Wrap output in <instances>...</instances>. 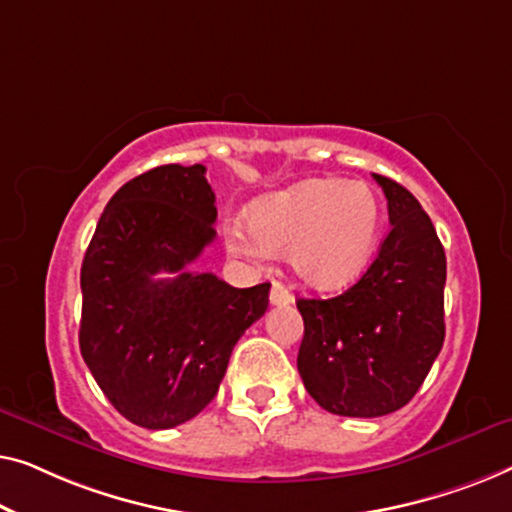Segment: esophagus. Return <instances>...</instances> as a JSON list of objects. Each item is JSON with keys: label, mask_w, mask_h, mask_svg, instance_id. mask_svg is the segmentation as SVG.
<instances>
[{"label": "esophagus", "mask_w": 512, "mask_h": 512, "mask_svg": "<svg viewBox=\"0 0 512 512\" xmlns=\"http://www.w3.org/2000/svg\"><path fill=\"white\" fill-rule=\"evenodd\" d=\"M269 301H271V306H290L292 301H294V297H292V292L287 290L283 283H273L271 285Z\"/></svg>", "instance_id": "1"}]
</instances>
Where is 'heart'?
<instances>
[{
    "label": "heart",
    "mask_w": 512,
    "mask_h": 512,
    "mask_svg": "<svg viewBox=\"0 0 512 512\" xmlns=\"http://www.w3.org/2000/svg\"><path fill=\"white\" fill-rule=\"evenodd\" d=\"M380 201L366 183L313 178L250 206L248 220L225 227L227 250L248 262L290 255L315 290H341L369 266L380 234Z\"/></svg>",
    "instance_id": "1"
}]
</instances>
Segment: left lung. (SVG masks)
I'll return each instance as SVG.
<instances>
[{"label":"left lung","mask_w":512,"mask_h":512,"mask_svg":"<svg viewBox=\"0 0 512 512\" xmlns=\"http://www.w3.org/2000/svg\"><path fill=\"white\" fill-rule=\"evenodd\" d=\"M390 232L364 276L331 299H299L297 366L322 408L345 417L394 413L415 397L443 348L445 250L406 187L378 176Z\"/></svg>","instance_id":"1"}]
</instances>
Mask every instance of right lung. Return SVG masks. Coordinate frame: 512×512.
I'll return each instance as SVG.
<instances>
[{
	"mask_svg": "<svg viewBox=\"0 0 512 512\" xmlns=\"http://www.w3.org/2000/svg\"><path fill=\"white\" fill-rule=\"evenodd\" d=\"M215 218L206 167L164 164L113 194L85 253L81 355L113 408L139 427L199 415L236 341L269 306V283L239 290L185 269L213 243Z\"/></svg>",
	"mask_w": 512,
	"mask_h": 512,
	"instance_id": "add662e5",
	"label": "right lung"
}]
</instances>
